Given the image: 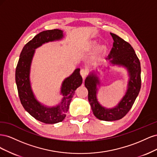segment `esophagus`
<instances>
[{"label":"esophagus","mask_w":157,"mask_h":157,"mask_svg":"<svg viewBox=\"0 0 157 157\" xmlns=\"http://www.w3.org/2000/svg\"><path fill=\"white\" fill-rule=\"evenodd\" d=\"M80 75H81V76H82V77L83 78H84L85 77H86V75H88V71L86 69H82L80 70Z\"/></svg>","instance_id":"1"}]
</instances>
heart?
<instances>
[{"label":"heart","instance_id":"1","mask_svg":"<svg viewBox=\"0 0 157 157\" xmlns=\"http://www.w3.org/2000/svg\"><path fill=\"white\" fill-rule=\"evenodd\" d=\"M97 47H98L97 42H92L91 44H90L89 49H90V50H94V49H96ZM105 46H101V48H99V52H100V53H102V52H103L104 51H105Z\"/></svg>","mask_w":157,"mask_h":157}]
</instances>
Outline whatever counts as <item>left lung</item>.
<instances>
[{
    "label": "left lung",
    "mask_w": 157,
    "mask_h": 157,
    "mask_svg": "<svg viewBox=\"0 0 157 157\" xmlns=\"http://www.w3.org/2000/svg\"><path fill=\"white\" fill-rule=\"evenodd\" d=\"M110 34L114 42L110 54L106 59L113 66L117 65L126 69L129 79L125 95L116 106L106 108L99 103L97 98L98 86H100L98 70L90 73L84 81L88 91V101L94 116L105 121H117L124 117L130 110L141 88L140 62L134 48L118 35L111 33Z\"/></svg>",
    "instance_id": "left-lung-1"
}]
</instances>
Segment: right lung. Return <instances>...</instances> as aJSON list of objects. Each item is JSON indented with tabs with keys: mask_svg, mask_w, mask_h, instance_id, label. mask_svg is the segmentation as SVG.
I'll return each instance as SVG.
<instances>
[{
	"mask_svg": "<svg viewBox=\"0 0 157 157\" xmlns=\"http://www.w3.org/2000/svg\"><path fill=\"white\" fill-rule=\"evenodd\" d=\"M63 36V31L60 29L47 30L37 34L23 48L16 69V82L23 108L35 119L45 124H56L63 121L75 90L82 83L80 69H76L63 81L60 90L63 98L56 106L43 105L37 100L33 93L30 71L35 50L49 42L60 40Z\"/></svg>",
	"mask_w": 157,
	"mask_h": 157,
	"instance_id": "right-lung-1",
	"label": "right lung"
}]
</instances>
